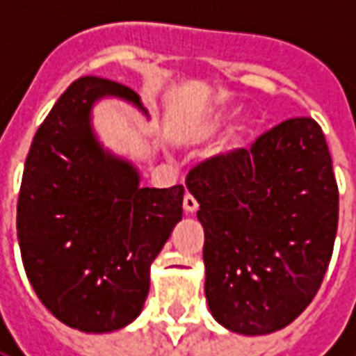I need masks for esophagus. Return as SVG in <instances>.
Listing matches in <instances>:
<instances>
[{"mask_svg": "<svg viewBox=\"0 0 356 356\" xmlns=\"http://www.w3.org/2000/svg\"><path fill=\"white\" fill-rule=\"evenodd\" d=\"M183 208H185L186 213H194L196 209H198V202L194 198L193 194H185V198H183Z\"/></svg>", "mask_w": 356, "mask_h": 356, "instance_id": "obj_1", "label": "esophagus"}]
</instances>
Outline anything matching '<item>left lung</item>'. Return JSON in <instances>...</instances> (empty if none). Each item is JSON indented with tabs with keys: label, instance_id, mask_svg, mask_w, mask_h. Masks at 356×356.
<instances>
[{
	"label": "left lung",
	"instance_id": "1",
	"mask_svg": "<svg viewBox=\"0 0 356 356\" xmlns=\"http://www.w3.org/2000/svg\"><path fill=\"white\" fill-rule=\"evenodd\" d=\"M186 188L200 204L213 318L244 336L296 321L328 270L339 217L321 125L313 118L286 120L250 148L198 163Z\"/></svg>",
	"mask_w": 356,
	"mask_h": 356
}]
</instances>
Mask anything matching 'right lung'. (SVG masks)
Segmentation results:
<instances>
[{
    "label": "right lung",
    "mask_w": 356,
    "mask_h": 356,
    "mask_svg": "<svg viewBox=\"0 0 356 356\" xmlns=\"http://www.w3.org/2000/svg\"><path fill=\"white\" fill-rule=\"evenodd\" d=\"M118 97L147 114L116 81L83 76L60 95L28 152L17 206L24 270L42 303L81 332H112L139 316L150 265L183 217L185 186H139V171L104 150L91 108Z\"/></svg>",
    "instance_id": "obj_1"
}]
</instances>
